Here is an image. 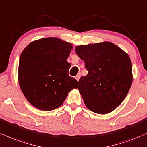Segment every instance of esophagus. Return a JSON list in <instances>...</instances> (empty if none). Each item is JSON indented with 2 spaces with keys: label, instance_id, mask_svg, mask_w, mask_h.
Instances as JSON below:
<instances>
[{
  "label": "esophagus",
  "instance_id": "34e87169",
  "mask_svg": "<svg viewBox=\"0 0 147 147\" xmlns=\"http://www.w3.org/2000/svg\"><path fill=\"white\" fill-rule=\"evenodd\" d=\"M80 74H78V75L76 76L75 78H76V80L77 81H78V80H79V79H80Z\"/></svg>",
  "mask_w": 147,
  "mask_h": 147
}]
</instances>
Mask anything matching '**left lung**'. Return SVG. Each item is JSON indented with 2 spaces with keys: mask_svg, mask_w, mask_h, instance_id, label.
<instances>
[{
  "mask_svg": "<svg viewBox=\"0 0 147 147\" xmlns=\"http://www.w3.org/2000/svg\"><path fill=\"white\" fill-rule=\"evenodd\" d=\"M75 51L84 61L88 71L78 82L84 104L101 115L113 111L125 98L132 84L129 55L109 41L81 45L76 47Z\"/></svg>",
  "mask_w": 147,
  "mask_h": 147,
  "instance_id": "1",
  "label": "left lung"
}]
</instances>
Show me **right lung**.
Wrapping results in <instances>:
<instances>
[{"label":"right lung","instance_id":"1","mask_svg":"<svg viewBox=\"0 0 147 147\" xmlns=\"http://www.w3.org/2000/svg\"><path fill=\"white\" fill-rule=\"evenodd\" d=\"M73 46L56 37L34 41L22 52L18 67V81L24 95L38 109L58 108L68 93L78 88L69 76L71 64L67 61Z\"/></svg>","mask_w":147,"mask_h":147}]
</instances>
